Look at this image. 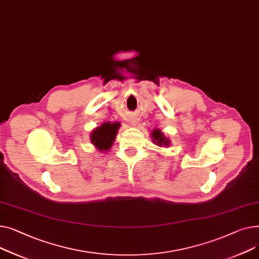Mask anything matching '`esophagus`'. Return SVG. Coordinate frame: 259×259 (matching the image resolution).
<instances>
[{"label": "esophagus", "instance_id": "esophagus-1", "mask_svg": "<svg viewBox=\"0 0 259 259\" xmlns=\"http://www.w3.org/2000/svg\"><path fill=\"white\" fill-rule=\"evenodd\" d=\"M131 123H132V125H134V126H136V124H137V121L135 120V119H133L132 121H131Z\"/></svg>", "mask_w": 259, "mask_h": 259}]
</instances>
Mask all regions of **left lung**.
<instances>
[{"label":"left lung","mask_w":259,"mask_h":259,"mask_svg":"<svg viewBox=\"0 0 259 259\" xmlns=\"http://www.w3.org/2000/svg\"><path fill=\"white\" fill-rule=\"evenodd\" d=\"M151 137H153V141L159 145V146H168L170 141L166 138L164 134L160 130H155L151 133Z\"/></svg>","instance_id":"left-lung-1"}]
</instances>
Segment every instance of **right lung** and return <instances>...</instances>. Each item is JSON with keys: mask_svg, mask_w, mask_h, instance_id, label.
I'll return each mask as SVG.
<instances>
[{"mask_svg": "<svg viewBox=\"0 0 259 259\" xmlns=\"http://www.w3.org/2000/svg\"><path fill=\"white\" fill-rule=\"evenodd\" d=\"M119 126V122H104L91 134V142L101 151L109 150L116 139Z\"/></svg>", "mask_w": 259, "mask_h": 259, "instance_id": "1", "label": "right lung"}]
</instances>
